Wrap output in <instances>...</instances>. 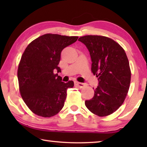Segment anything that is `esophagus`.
Returning <instances> with one entry per match:
<instances>
[{"mask_svg": "<svg viewBox=\"0 0 147 147\" xmlns=\"http://www.w3.org/2000/svg\"><path fill=\"white\" fill-rule=\"evenodd\" d=\"M74 84H75V85L76 86H78V88H83L84 87L86 86V84L78 82H74Z\"/></svg>", "mask_w": 147, "mask_h": 147, "instance_id": "esophagus-1", "label": "esophagus"}]
</instances>
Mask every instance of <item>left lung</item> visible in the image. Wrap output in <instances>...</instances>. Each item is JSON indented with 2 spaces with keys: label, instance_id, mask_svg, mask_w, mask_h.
<instances>
[{
  "label": "left lung",
  "instance_id": "obj_1",
  "mask_svg": "<svg viewBox=\"0 0 147 147\" xmlns=\"http://www.w3.org/2000/svg\"><path fill=\"white\" fill-rule=\"evenodd\" d=\"M78 41L88 49L91 71L98 80L94 96L85 101L86 106L98 116L110 115L123 104L130 88L131 71L125 51L104 36H85Z\"/></svg>",
  "mask_w": 147,
  "mask_h": 147
}]
</instances>
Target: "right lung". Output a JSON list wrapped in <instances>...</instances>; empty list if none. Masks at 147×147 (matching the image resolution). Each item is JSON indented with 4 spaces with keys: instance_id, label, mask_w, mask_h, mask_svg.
Listing matches in <instances>:
<instances>
[{
    "instance_id": "1",
    "label": "right lung",
    "mask_w": 147,
    "mask_h": 147,
    "mask_svg": "<svg viewBox=\"0 0 147 147\" xmlns=\"http://www.w3.org/2000/svg\"><path fill=\"white\" fill-rule=\"evenodd\" d=\"M78 38L45 34L32 41L22 55L17 71L20 93L27 106L36 115L51 117L63 108L67 90L73 88L74 82H61L58 74L61 72L58 64L63 49Z\"/></svg>"
}]
</instances>
